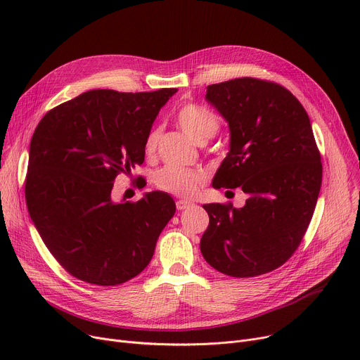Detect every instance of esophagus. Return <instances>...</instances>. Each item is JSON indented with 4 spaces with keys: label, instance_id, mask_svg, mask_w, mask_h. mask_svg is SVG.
I'll use <instances>...</instances> for the list:
<instances>
[{
    "label": "esophagus",
    "instance_id": "34e87169",
    "mask_svg": "<svg viewBox=\"0 0 360 360\" xmlns=\"http://www.w3.org/2000/svg\"><path fill=\"white\" fill-rule=\"evenodd\" d=\"M190 205H191L190 201H185V200L176 201V209H178V210H185V209H188V207H190Z\"/></svg>",
    "mask_w": 360,
    "mask_h": 360
}]
</instances>
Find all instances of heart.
<instances>
[{"mask_svg": "<svg viewBox=\"0 0 360 360\" xmlns=\"http://www.w3.org/2000/svg\"><path fill=\"white\" fill-rule=\"evenodd\" d=\"M176 122L185 134L197 144H204L216 136L219 120L214 113L202 106L188 103L176 113ZM160 137L159 128H151L144 140V151L147 156H153ZM204 182V175L198 170L182 166H165L155 175V184L159 190L176 197H191Z\"/></svg>", "mask_w": 360, "mask_h": 360, "instance_id": "heart-1", "label": "heart"}]
</instances>
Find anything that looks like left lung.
Here are the masks:
<instances>
[{
  "label": "left lung",
  "mask_w": 360,
  "mask_h": 360,
  "mask_svg": "<svg viewBox=\"0 0 360 360\" xmlns=\"http://www.w3.org/2000/svg\"><path fill=\"white\" fill-rule=\"evenodd\" d=\"M205 101L231 131L213 186H240L248 200L202 205L210 223L201 254L223 274H266L296 251L316 205L323 165L309 117L288 89L252 77L207 86Z\"/></svg>",
  "instance_id": "8db88e82"
}]
</instances>
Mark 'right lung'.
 <instances>
[{
    "instance_id": "1",
    "label": "right lung",
    "mask_w": 360,
    "mask_h": 360,
    "mask_svg": "<svg viewBox=\"0 0 360 360\" xmlns=\"http://www.w3.org/2000/svg\"><path fill=\"white\" fill-rule=\"evenodd\" d=\"M176 91L89 90L37 124L25 186L27 210L71 276L117 286L148 266L175 201L151 191L137 202H115L112 186L118 174L144 162L146 136Z\"/></svg>"
}]
</instances>
